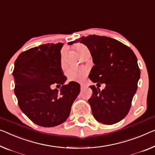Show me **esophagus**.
Returning <instances> with one entry per match:
<instances>
[{"instance_id": "obj_1", "label": "esophagus", "mask_w": 155, "mask_h": 155, "mask_svg": "<svg viewBox=\"0 0 155 155\" xmlns=\"http://www.w3.org/2000/svg\"><path fill=\"white\" fill-rule=\"evenodd\" d=\"M81 90H84V88L86 87V86L84 84H81Z\"/></svg>"}]
</instances>
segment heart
I'll return each instance as SVG.
<instances>
[{"mask_svg":"<svg viewBox=\"0 0 155 155\" xmlns=\"http://www.w3.org/2000/svg\"><path fill=\"white\" fill-rule=\"evenodd\" d=\"M75 48L79 55L82 54L89 53V50L84 44H79L76 45ZM64 54H65V51H63L61 52V60L62 61ZM66 74H67L68 79L71 81H82L85 78L86 71L84 69H82V68L75 67V66H71L66 71Z\"/></svg>","mask_w":155,"mask_h":155,"instance_id":"b5f03b06","label":"heart"}]
</instances>
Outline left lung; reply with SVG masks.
Instances as JSON below:
<instances>
[{
  "instance_id": "left-lung-1",
  "label": "left lung",
  "mask_w": 155,
  "mask_h": 155,
  "mask_svg": "<svg viewBox=\"0 0 155 155\" xmlns=\"http://www.w3.org/2000/svg\"><path fill=\"white\" fill-rule=\"evenodd\" d=\"M77 41L84 44L91 54L94 66L89 79L96 85L106 84L102 91L90 86L93 96L89 103L93 115L103 124L119 122L129 112L137 89L140 69L137 57L129 47L110 37L93 35L82 37L74 44Z\"/></svg>"
}]
</instances>
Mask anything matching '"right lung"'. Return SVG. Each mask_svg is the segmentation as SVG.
Instances as JSON below:
<instances>
[{"mask_svg": "<svg viewBox=\"0 0 155 155\" xmlns=\"http://www.w3.org/2000/svg\"><path fill=\"white\" fill-rule=\"evenodd\" d=\"M62 46L61 43L40 45L21 53L14 62V93L19 107L42 127H54L66 121L80 91L78 82L64 84L67 78L61 67ZM53 84L62 85L60 91L51 89Z\"/></svg>", "mask_w": 155, "mask_h": 155, "instance_id": "add662e5", "label": "right lung"}]
</instances>
